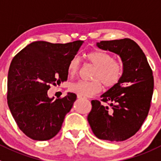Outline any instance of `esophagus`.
<instances>
[{"label": "esophagus", "mask_w": 161, "mask_h": 161, "mask_svg": "<svg viewBox=\"0 0 161 161\" xmlns=\"http://www.w3.org/2000/svg\"><path fill=\"white\" fill-rule=\"evenodd\" d=\"M77 97H78V98H79V99H81V98H83L82 96H80V95H77Z\"/></svg>", "instance_id": "esophagus-1"}]
</instances>
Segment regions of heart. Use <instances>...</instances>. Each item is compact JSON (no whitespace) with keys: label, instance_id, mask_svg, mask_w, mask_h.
Masks as SVG:
<instances>
[{"label":"heart","instance_id":"b5f03b06","mask_svg":"<svg viewBox=\"0 0 161 161\" xmlns=\"http://www.w3.org/2000/svg\"><path fill=\"white\" fill-rule=\"evenodd\" d=\"M88 63L95 67L91 75L92 81H78L69 85L68 89L72 93L82 97H91L99 93L102 84L106 88L115 86L122 79L124 74V63L122 61L114 58L111 54L101 50H94L86 54ZM80 59L74 57L67 66L69 77L74 78L80 70Z\"/></svg>","mask_w":161,"mask_h":161}]
</instances>
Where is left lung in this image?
Here are the masks:
<instances>
[{"label": "left lung", "mask_w": 161, "mask_h": 161, "mask_svg": "<svg viewBox=\"0 0 161 161\" xmlns=\"http://www.w3.org/2000/svg\"><path fill=\"white\" fill-rule=\"evenodd\" d=\"M97 46L120 56L124 74L116 86L101 95V102L91 101L87 120L97 138L124 141L140 129L147 116L154 88L153 70L143 50L131 39L101 41Z\"/></svg>", "instance_id": "8db88e82"}]
</instances>
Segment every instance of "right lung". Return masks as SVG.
Segmentation results:
<instances>
[{"label":"right lung","instance_id":"add662e5","mask_svg":"<svg viewBox=\"0 0 161 161\" xmlns=\"http://www.w3.org/2000/svg\"><path fill=\"white\" fill-rule=\"evenodd\" d=\"M82 41L66 44L38 41L16 54L8 74L7 102L18 127L34 140H49L62 128L77 95L50 98V85L67 80V66Z\"/></svg>","mask_w":161,"mask_h":161}]
</instances>
